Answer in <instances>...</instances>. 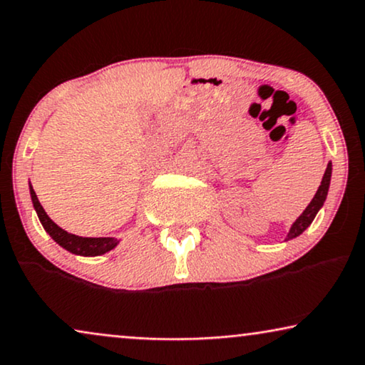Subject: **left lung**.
Here are the masks:
<instances>
[{
    "instance_id": "obj_1",
    "label": "left lung",
    "mask_w": 365,
    "mask_h": 365,
    "mask_svg": "<svg viewBox=\"0 0 365 365\" xmlns=\"http://www.w3.org/2000/svg\"><path fill=\"white\" fill-rule=\"evenodd\" d=\"M331 174H332V164L329 163L326 173H324L321 186H319L317 192H316V196H314L311 204H309V206L306 207V211H304L301 216H299L297 221L292 224L291 231H289V234H287V241H289V239L297 237L299 234H302L309 226H311V222L314 221V217H316L317 211L322 207L324 201H326V196H327V191H329V184H331Z\"/></svg>"
}]
</instances>
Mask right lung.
Returning a JSON list of instances; mask_svg holds the SVG:
<instances>
[{
    "label": "right lung",
    "mask_w": 365,
    "mask_h": 365,
    "mask_svg": "<svg viewBox=\"0 0 365 365\" xmlns=\"http://www.w3.org/2000/svg\"><path fill=\"white\" fill-rule=\"evenodd\" d=\"M29 192H31L33 206L36 209L38 217L43 224L44 231H46L59 246L66 249V251L78 254V256H101V254L111 251L113 247L118 246L119 241L114 237H81L74 236L71 232H66L64 229L59 227L58 224H54L51 219L48 217V214L44 212L43 206L39 204L38 196L33 187H29Z\"/></svg>",
    "instance_id": "right-lung-1"
}]
</instances>
